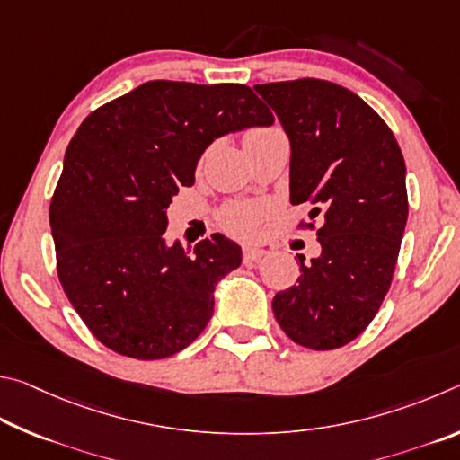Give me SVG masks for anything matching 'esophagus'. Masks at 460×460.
Listing matches in <instances>:
<instances>
[{
	"label": "esophagus",
	"mask_w": 460,
	"mask_h": 460,
	"mask_svg": "<svg viewBox=\"0 0 460 460\" xmlns=\"http://www.w3.org/2000/svg\"><path fill=\"white\" fill-rule=\"evenodd\" d=\"M243 256H244V261H261L262 256H267V251L261 246H244Z\"/></svg>",
	"instance_id": "esophagus-1"
}]
</instances>
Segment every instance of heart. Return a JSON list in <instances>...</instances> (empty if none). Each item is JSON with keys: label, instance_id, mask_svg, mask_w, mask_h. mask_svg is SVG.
<instances>
[{"label": "heart", "instance_id": "obj_1", "mask_svg": "<svg viewBox=\"0 0 460 460\" xmlns=\"http://www.w3.org/2000/svg\"><path fill=\"white\" fill-rule=\"evenodd\" d=\"M275 131L277 128H251V131L244 135V147H248V145L254 143L256 139H261V137H267ZM261 220H262V209L256 206L238 204V206L226 208L222 212L224 228L228 230L230 234L240 236V238L254 236L256 232H259Z\"/></svg>", "mask_w": 460, "mask_h": 460}]
</instances>
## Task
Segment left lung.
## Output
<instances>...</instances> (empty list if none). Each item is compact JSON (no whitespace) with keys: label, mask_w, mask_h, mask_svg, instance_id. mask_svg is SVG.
Returning <instances> with one entry per match:
<instances>
[{"label":"left lung","mask_w":460,"mask_h":460,"mask_svg":"<svg viewBox=\"0 0 460 460\" xmlns=\"http://www.w3.org/2000/svg\"><path fill=\"white\" fill-rule=\"evenodd\" d=\"M291 141V204L321 214V252L272 299L283 332L309 349H335L372 323L388 293L408 220L406 164L382 117L329 80L256 84ZM313 226V224H309Z\"/></svg>","instance_id":"left-lung-1"}]
</instances>
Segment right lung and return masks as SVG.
Returning <instances> with one entry per match:
<instances>
[{
    "mask_svg": "<svg viewBox=\"0 0 460 460\" xmlns=\"http://www.w3.org/2000/svg\"><path fill=\"white\" fill-rule=\"evenodd\" d=\"M244 84L149 80L91 112L68 143L50 204L64 293L93 335L135 359H164L204 332L217 280L243 248L222 234L167 244V208L216 139L270 127Z\"/></svg>",
    "mask_w": 460,
    "mask_h": 460,
    "instance_id": "1",
    "label": "right lung"
}]
</instances>
